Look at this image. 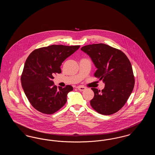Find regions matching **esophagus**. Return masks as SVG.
<instances>
[{
	"label": "esophagus",
	"mask_w": 155,
	"mask_h": 155,
	"mask_svg": "<svg viewBox=\"0 0 155 155\" xmlns=\"http://www.w3.org/2000/svg\"><path fill=\"white\" fill-rule=\"evenodd\" d=\"M78 89L79 91H85L86 89V88L85 87H84L79 86V87H78Z\"/></svg>",
	"instance_id": "34e87169"
}]
</instances>
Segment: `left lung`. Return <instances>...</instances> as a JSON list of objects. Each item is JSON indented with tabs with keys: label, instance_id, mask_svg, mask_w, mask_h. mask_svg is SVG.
<instances>
[{
	"label": "left lung",
	"instance_id": "obj_1",
	"mask_svg": "<svg viewBox=\"0 0 155 155\" xmlns=\"http://www.w3.org/2000/svg\"><path fill=\"white\" fill-rule=\"evenodd\" d=\"M91 58L97 70L94 76L105 84L102 90L91 89L92 108L103 115L120 110L133 92L135 80L131 64L121 51L104 44L88 45L81 48Z\"/></svg>",
	"mask_w": 155,
	"mask_h": 155
}]
</instances>
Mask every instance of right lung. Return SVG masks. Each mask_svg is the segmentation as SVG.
Returning <instances> with one entry per match:
<instances>
[{"label": "right lung", "instance_id": "right-lung-1", "mask_svg": "<svg viewBox=\"0 0 155 155\" xmlns=\"http://www.w3.org/2000/svg\"><path fill=\"white\" fill-rule=\"evenodd\" d=\"M80 46L53 45L37 49L29 55L21 81L25 95L36 110L51 114L66 104L67 94L73 88L71 85L58 88L52 80L53 75L61 72V63Z\"/></svg>", "mask_w": 155, "mask_h": 155}]
</instances>
